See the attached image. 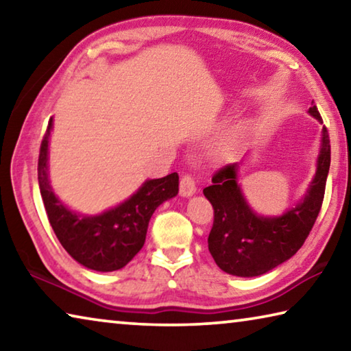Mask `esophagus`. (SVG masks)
<instances>
[{
  "instance_id": "34e87169",
  "label": "esophagus",
  "mask_w": 351,
  "mask_h": 351,
  "mask_svg": "<svg viewBox=\"0 0 351 351\" xmlns=\"http://www.w3.org/2000/svg\"><path fill=\"white\" fill-rule=\"evenodd\" d=\"M197 193V186H195V180L190 175L182 176L181 184H180V195L182 198L193 197Z\"/></svg>"
}]
</instances>
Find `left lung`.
<instances>
[{"mask_svg": "<svg viewBox=\"0 0 351 351\" xmlns=\"http://www.w3.org/2000/svg\"><path fill=\"white\" fill-rule=\"evenodd\" d=\"M308 114L322 123L314 102ZM241 165L245 159L226 165L203 190L215 210L207 243L219 269L237 277H258L293 257L316 221L330 170L328 132L322 128L316 173L304 197L280 215H261L252 209L239 182Z\"/></svg>", "mask_w": 351, "mask_h": 351, "instance_id": "1", "label": "left lung"}]
</instances>
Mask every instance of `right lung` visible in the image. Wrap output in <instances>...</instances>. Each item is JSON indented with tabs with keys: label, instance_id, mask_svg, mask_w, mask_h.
<instances>
[{
	"label": "right lung",
	"instance_id": "right-lung-1",
	"mask_svg": "<svg viewBox=\"0 0 351 351\" xmlns=\"http://www.w3.org/2000/svg\"><path fill=\"white\" fill-rule=\"evenodd\" d=\"M52 127L51 117L38 156L40 193L52 229L66 252L85 268L99 272L122 269L144 246L153 212L178 195L180 176L170 173L147 180L125 201L96 215L75 212L57 197L49 180Z\"/></svg>",
	"mask_w": 351,
	"mask_h": 351
}]
</instances>
